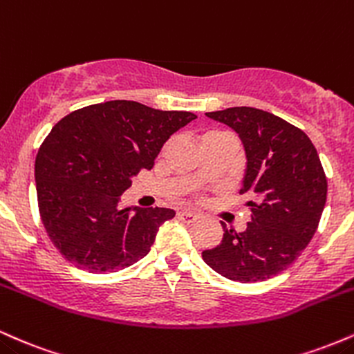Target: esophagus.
Wrapping results in <instances>:
<instances>
[{
    "label": "esophagus",
    "mask_w": 354,
    "mask_h": 354,
    "mask_svg": "<svg viewBox=\"0 0 354 354\" xmlns=\"http://www.w3.org/2000/svg\"><path fill=\"white\" fill-rule=\"evenodd\" d=\"M178 217L185 222H194L198 219V214L194 212V210H180V212H178Z\"/></svg>",
    "instance_id": "obj_1"
}]
</instances>
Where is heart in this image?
<instances>
[{
  "mask_svg": "<svg viewBox=\"0 0 354 354\" xmlns=\"http://www.w3.org/2000/svg\"><path fill=\"white\" fill-rule=\"evenodd\" d=\"M209 135H210V133H209Z\"/></svg>",
  "mask_w": 354,
  "mask_h": 354,
  "instance_id": "heart-1",
  "label": "heart"
}]
</instances>
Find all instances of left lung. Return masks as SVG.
Returning <instances> with one entry per match:
<instances>
[{"label":"left lung","instance_id":"obj_1","mask_svg":"<svg viewBox=\"0 0 354 354\" xmlns=\"http://www.w3.org/2000/svg\"><path fill=\"white\" fill-rule=\"evenodd\" d=\"M205 115L239 135L248 158L239 192L252 201L245 230L222 224L221 244L202 259L230 281H266L295 263L315 236L328 192L319 156L303 130L264 110L232 106Z\"/></svg>","mask_w":354,"mask_h":354}]
</instances>
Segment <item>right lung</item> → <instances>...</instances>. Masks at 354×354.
Segmentation results:
<instances>
[{
  "label": "right lung",
  "instance_id": "1",
  "mask_svg": "<svg viewBox=\"0 0 354 354\" xmlns=\"http://www.w3.org/2000/svg\"><path fill=\"white\" fill-rule=\"evenodd\" d=\"M190 112L112 100L75 110L51 129L35 160L39 216L62 256L88 272H112L145 257L172 209H120V196Z\"/></svg>",
  "mask_w": 354,
  "mask_h": 354
}]
</instances>
